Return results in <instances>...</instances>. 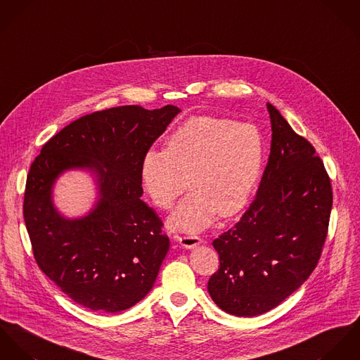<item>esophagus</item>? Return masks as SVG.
<instances>
[{"label": "esophagus", "mask_w": 360, "mask_h": 360, "mask_svg": "<svg viewBox=\"0 0 360 360\" xmlns=\"http://www.w3.org/2000/svg\"><path fill=\"white\" fill-rule=\"evenodd\" d=\"M178 241L185 248H195L201 243V239H200L199 236H196V235H186V236L178 238Z\"/></svg>", "instance_id": "esophagus-1"}]
</instances>
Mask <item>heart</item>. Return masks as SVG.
Masks as SVG:
<instances>
[{
	"label": "heart",
	"mask_w": 360,
	"mask_h": 360,
	"mask_svg": "<svg viewBox=\"0 0 360 360\" xmlns=\"http://www.w3.org/2000/svg\"><path fill=\"white\" fill-rule=\"evenodd\" d=\"M262 164L264 139L255 125L193 116L169 134L165 150L143 155L141 182L161 210L171 208L189 184L192 192L169 217L168 226L193 233L210 226L217 214L228 218L244 208Z\"/></svg>",
	"instance_id": "b5f03b06"
}]
</instances>
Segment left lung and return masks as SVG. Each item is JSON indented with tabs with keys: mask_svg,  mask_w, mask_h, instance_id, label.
Segmentation results:
<instances>
[{
	"mask_svg": "<svg viewBox=\"0 0 360 360\" xmlns=\"http://www.w3.org/2000/svg\"><path fill=\"white\" fill-rule=\"evenodd\" d=\"M272 142L258 192L239 222L212 241L219 269L208 280L226 314L262 315L311 276L327 236L330 178L315 148L266 103Z\"/></svg>",
	"mask_w": 360,
	"mask_h": 360,
	"instance_id": "obj_1",
	"label": "left lung"
}]
</instances>
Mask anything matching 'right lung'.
<instances>
[{
    "instance_id": "add662e5",
    "label": "right lung",
    "mask_w": 360,
    "mask_h": 360,
    "mask_svg": "<svg viewBox=\"0 0 360 360\" xmlns=\"http://www.w3.org/2000/svg\"><path fill=\"white\" fill-rule=\"evenodd\" d=\"M181 110L120 106L70 122L41 149L25 191L23 217L41 271L75 302L121 312L153 287L169 239L145 201L141 161ZM69 169L96 175L98 201L81 219H66L51 200Z\"/></svg>"
}]
</instances>
